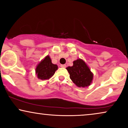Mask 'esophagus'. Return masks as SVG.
Returning a JSON list of instances; mask_svg holds the SVG:
<instances>
[{
	"label": "esophagus",
	"mask_w": 128,
	"mask_h": 128,
	"mask_svg": "<svg viewBox=\"0 0 128 128\" xmlns=\"http://www.w3.org/2000/svg\"><path fill=\"white\" fill-rule=\"evenodd\" d=\"M60 67H62V68H66V64H61V65L60 66Z\"/></svg>",
	"instance_id": "34e87169"
}]
</instances>
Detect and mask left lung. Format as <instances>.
<instances>
[{
	"label": "left lung",
	"mask_w": 128,
	"mask_h": 128,
	"mask_svg": "<svg viewBox=\"0 0 128 128\" xmlns=\"http://www.w3.org/2000/svg\"><path fill=\"white\" fill-rule=\"evenodd\" d=\"M66 69L70 74V78L77 86L86 87L92 83L93 74L83 60L74 61L73 66Z\"/></svg>",
	"instance_id": "left-lung-1"
}]
</instances>
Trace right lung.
<instances>
[{
  "label": "right lung",
  "instance_id": "right-lung-1",
  "mask_svg": "<svg viewBox=\"0 0 128 128\" xmlns=\"http://www.w3.org/2000/svg\"><path fill=\"white\" fill-rule=\"evenodd\" d=\"M57 69L58 66L52 64L50 56H47L38 64L35 72L39 79L45 80L51 78Z\"/></svg>",
  "mask_w": 128,
  "mask_h": 128
}]
</instances>
